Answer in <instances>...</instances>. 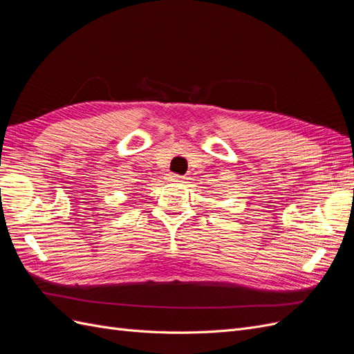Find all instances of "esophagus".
Here are the masks:
<instances>
[{"label": "esophagus", "instance_id": "esophagus-1", "mask_svg": "<svg viewBox=\"0 0 354 354\" xmlns=\"http://www.w3.org/2000/svg\"><path fill=\"white\" fill-rule=\"evenodd\" d=\"M167 179H169V180H176V182H182V179H184V178L179 176V175H176V174H169V175H167Z\"/></svg>", "mask_w": 354, "mask_h": 354}]
</instances>
